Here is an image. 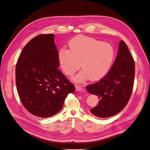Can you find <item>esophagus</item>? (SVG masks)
<instances>
[{
	"instance_id": "1",
	"label": "esophagus",
	"mask_w": 150,
	"mask_h": 150,
	"mask_svg": "<svg viewBox=\"0 0 150 150\" xmlns=\"http://www.w3.org/2000/svg\"><path fill=\"white\" fill-rule=\"evenodd\" d=\"M75 89L76 91L78 92H80V91H82L83 90V89L81 88V86L79 85H76L75 86Z\"/></svg>"
}]
</instances>
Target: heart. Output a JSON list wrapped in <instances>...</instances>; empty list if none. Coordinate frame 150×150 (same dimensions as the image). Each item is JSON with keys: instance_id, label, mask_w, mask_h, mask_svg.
I'll use <instances>...</instances> for the list:
<instances>
[{"instance_id": "obj_1", "label": "heart", "mask_w": 150, "mask_h": 150, "mask_svg": "<svg viewBox=\"0 0 150 150\" xmlns=\"http://www.w3.org/2000/svg\"><path fill=\"white\" fill-rule=\"evenodd\" d=\"M69 50L62 48L58 53L60 66L66 75H72L81 67L83 70L72 78L75 83L89 79L98 80L111 69L115 58L111 44L83 36L74 38L69 43Z\"/></svg>"}]
</instances>
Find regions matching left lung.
<instances>
[{"label": "left lung", "instance_id": "8db88e82", "mask_svg": "<svg viewBox=\"0 0 150 150\" xmlns=\"http://www.w3.org/2000/svg\"><path fill=\"white\" fill-rule=\"evenodd\" d=\"M135 63L127 44L120 41L116 59L109 72L98 82L86 86L98 97V105L90 109L96 117L106 118L120 112L127 105L132 91Z\"/></svg>", "mask_w": 150, "mask_h": 150}]
</instances>
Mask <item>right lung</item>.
<instances>
[{
	"mask_svg": "<svg viewBox=\"0 0 150 150\" xmlns=\"http://www.w3.org/2000/svg\"><path fill=\"white\" fill-rule=\"evenodd\" d=\"M53 34L40 35L23 47L16 67L20 100L35 116L47 118L59 112L75 88L58 69V51Z\"/></svg>",
	"mask_w": 150,
	"mask_h": 150,
	"instance_id": "1",
	"label": "right lung"
}]
</instances>
